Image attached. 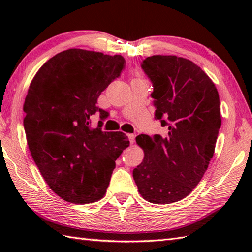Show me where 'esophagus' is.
Returning a JSON list of instances; mask_svg holds the SVG:
<instances>
[{
    "instance_id": "esophagus-1",
    "label": "esophagus",
    "mask_w": 252,
    "mask_h": 252,
    "mask_svg": "<svg viewBox=\"0 0 252 252\" xmlns=\"http://www.w3.org/2000/svg\"><path fill=\"white\" fill-rule=\"evenodd\" d=\"M127 137H129L131 144L134 143V141H135V135L134 134H127Z\"/></svg>"
}]
</instances>
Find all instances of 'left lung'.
<instances>
[{"instance_id":"8db88e82","label":"left lung","mask_w":252,"mask_h":252,"mask_svg":"<svg viewBox=\"0 0 252 252\" xmlns=\"http://www.w3.org/2000/svg\"><path fill=\"white\" fill-rule=\"evenodd\" d=\"M141 67L153 84L155 119L167 133L136 137L145 156L133 179L144 199L167 205L189 196L207 171L221 127L220 98L211 79L186 58L154 55Z\"/></svg>"}]
</instances>
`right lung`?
<instances>
[{
    "label": "right lung",
    "instance_id": "right-lung-1",
    "mask_svg": "<svg viewBox=\"0 0 252 252\" xmlns=\"http://www.w3.org/2000/svg\"><path fill=\"white\" fill-rule=\"evenodd\" d=\"M125 67L121 55L70 49L47 61L30 84L24 104L29 151L51 189L68 202L103 198L117 158L130 145L125 133L101 131L109 114L96 106ZM96 112L101 121L93 129Z\"/></svg>",
    "mask_w": 252,
    "mask_h": 252
}]
</instances>
